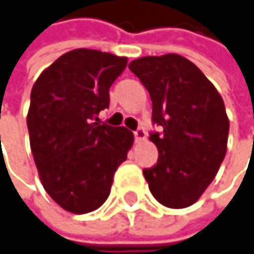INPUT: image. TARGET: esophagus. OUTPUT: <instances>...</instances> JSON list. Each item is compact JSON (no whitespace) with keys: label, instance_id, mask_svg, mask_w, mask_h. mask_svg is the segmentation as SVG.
<instances>
[{"label":"esophagus","instance_id":"1","mask_svg":"<svg viewBox=\"0 0 254 254\" xmlns=\"http://www.w3.org/2000/svg\"><path fill=\"white\" fill-rule=\"evenodd\" d=\"M133 135H135L136 142H141V141H144V139L147 138V132H145V129H144V127H138V129L133 132Z\"/></svg>","mask_w":254,"mask_h":254}]
</instances>
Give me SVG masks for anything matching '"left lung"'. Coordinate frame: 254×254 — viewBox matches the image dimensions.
Segmentation results:
<instances>
[{
  "instance_id": "left-lung-1",
  "label": "left lung",
  "mask_w": 254,
  "mask_h": 254,
  "mask_svg": "<svg viewBox=\"0 0 254 254\" xmlns=\"http://www.w3.org/2000/svg\"><path fill=\"white\" fill-rule=\"evenodd\" d=\"M129 69L148 90L152 122L163 129L150 135L158 161L144 169V177L161 205L188 208L225 157L230 121L224 100L195 64L177 54L135 59Z\"/></svg>"
}]
</instances>
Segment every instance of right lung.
<instances>
[{
  "instance_id": "obj_1",
  "label": "right lung",
  "mask_w": 254,
  "mask_h": 254,
  "mask_svg": "<svg viewBox=\"0 0 254 254\" xmlns=\"http://www.w3.org/2000/svg\"><path fill=\"white\" fill-rule=\"evenodd\" d=\"M127 64L125 57L74 49L48 66L32 88V154L45 190L68 212L87 214L103 205L133 144L127 127L97 122Z\"/></svg>"
}]
</instances>
